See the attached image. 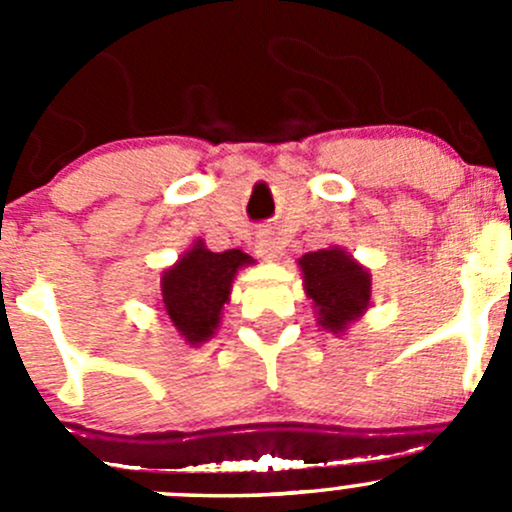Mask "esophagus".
Segmentation results:
<instances>
[{
    "label": "esophagus",
    "mask_w": 512,
    "mask_h": 512,
    "mask_svg": "<svg viewBox=\"0 0 512 512\" xmlns=\"http://www.w3.org/2000/svg\"><path fill=\"white\" fill-rule=\"evenodd\" d=\"M280 250H282L280 240H277L272 232H260V235H257L255 252L262 257V260H275V257L280 255Z\"/></svg>",
    "instance_id": "esophagus-1"
}]
</instances>
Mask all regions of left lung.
Masks as SVG:
<instances>
[{
	"instance_id": "8db88e82",
	"label": "left lung",
	"mask_w": 512,
	"mask_h": 512,
	"mask_svg": "<svg viewBox=\"0 0 512 512\" xmlns=\"http://www.w3.org/2000/svg\"><path fill=\"white\" fill-rule=\"evenodd\" d=\"M304 292L317 309V322L327 332L342 334L371 299V275L342 247L307 252L299 257Z\"/></svg>"
}]
</instances>
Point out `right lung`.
<instances>
[{"label": "right lung", "mask_w": 512, "mask_h": 512, "mask_svg": "<svg viewBox=\"0 0 512 512\" xmlns=\"http://www.w3.org/2000/svg\"><path fill=\"white\" fill-rule=\"evenodd\" d=\"M252 265L242 250L210 252L203 240L195 242L160 277V309L190 347L208 342L220 327L223 307L230 302L237 270Z\"/></svg>", "instance_id": "1"}]
</instances>
